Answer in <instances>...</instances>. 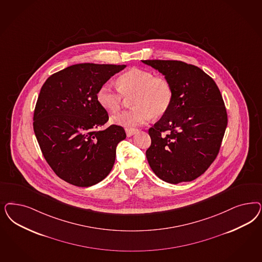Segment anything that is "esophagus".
I'll list each match as a JSON object with an SVG mask.
<instances>
[{"label":"esophagus","instance_id":"esophagus-1","mask_svg":"<svg viewBox=\"0 0 262 262\" xmlns=\"http://www.w3.org/2000/svg\"><path fill=\"white\" fill-rule=\"evenodd\" d=\"M125 132H126L127 137H132V136L135 135L136 133L138 132V130H137V129H129V128H126V129H125Z\"/></svg>","mask_w":262,"mask_h":262}]
</instances>
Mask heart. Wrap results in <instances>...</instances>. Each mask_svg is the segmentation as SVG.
I'll return each mask as SVG.
<instances>
[{"mask_svg": "<svg viewBox=\"0 0 262 262\" xmlns=\"http://www.w3.org/2000/svg\"><path fill=\"white\" fill-rule=\"evenodd\" d=\"M124 97H131V110L115 115V124L133 128L145 123L149 118L163 117L171 105L173 98L172 86L161 76H154L150 71L131 68L118 79V88L111 83L102 84L96 94L100 106L110 113L118 112Z\"/></svg>", "mask_w": 262, "mask_h": 262, "instance_id": "obj_1", "label": "heart"}]
</instances>
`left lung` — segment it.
<instances>
[{"label": "left lung", "mask_w": 262, "mask_h": 262, "mask_svg": "<svg viewBox=\"0 0 262 262\" xmlns=\"http://www.w3.org/2000/svg\"><path fill=\"white\" fill-rule=\"evenodd\" d=\"M142 62L158 70L173 91L169 111L148 130L147 162L168 183L192 181L217 157L228 125L219 89L211 77L192 64L161 59Z\"/></svg>", "instance_id": "8db88e82"}]
</instances>
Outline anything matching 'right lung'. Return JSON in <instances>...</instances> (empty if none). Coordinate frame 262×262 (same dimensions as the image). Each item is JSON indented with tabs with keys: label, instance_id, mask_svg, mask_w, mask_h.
I'll return each instance as SVG.
<instances>
[{
	"label": "right lung",
	"instance_id": "1",
	"mask_svg": "<svg viewBox=\"0 0 262 262\" xmlns=\"http://www.w3.org/2000/svg\"><path fill=\"white\" fill-rule=\"evenodd\" d=\"M125 68L73 64L51 75L40 90L34 109V134L52 169L72 185H95L113 169L117 145L126 134L118 125L98 130L109 116L96 94Z\"/></svg>",
	"mask_w": 262,
	"mask_h": 262
}]
</instances>
